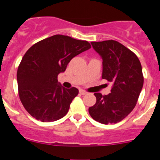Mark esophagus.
Wrapping results in <instances>:
<instances>
[{
    "instance_id": "esophagus-1",
    "label": "esophagus",
    "mask_w": 160,
    "mask_h": 160,
    "mask_svg": "<svg viewBox=\"0 0 160 160\" xmlns=\"http://www.w3.org/2000/svg\"><path fill=\"white\" fill-rule=\"evenodd\" d=\"M79 93H80V94H82V95H85V94H87V91H85V90H79Z\"/></svg>"
}]
</instances>
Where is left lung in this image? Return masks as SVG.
Segmentation results:
<instances>
[{
  "mask_svg": "<svg viewBox=\"0 0 160 160\" xmlns=\"http://www.w3.org/2000/svg\"><path fill=\"white\" fill-rule=\"evenodd\" d=\"M102 59V79L112 82L111 93H94L96 103L89 108L95 121L117 123L133 111L143 86L142 66L129 49L114 40L91 42Z\"/></svg>",
  "mask_w": 160,
  "mask_h": 160,
  "instance_id": "1",
  "label": "left lung"
}]
</instances>
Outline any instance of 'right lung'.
I'll return each instance as SVG.
<instances>
[{"mask_svg": "<svg viewBox=\"0 0 160 160\" xmlns=\"http://www.w3.org/2000/svg\"><path fill=\"white\" fill-rule=\"evenodd\" d=\"M87 41L53 35L31 46L17 73L21 102L31 116L42 122H54L67 114L78 94L75 87L66 89L58 75L79 53L90 49Z\"/></svg>", "mask_w": 160, "mask_h": 160, "instance_id": "right-lung-1", "label": "right lung"}]
</instances>
